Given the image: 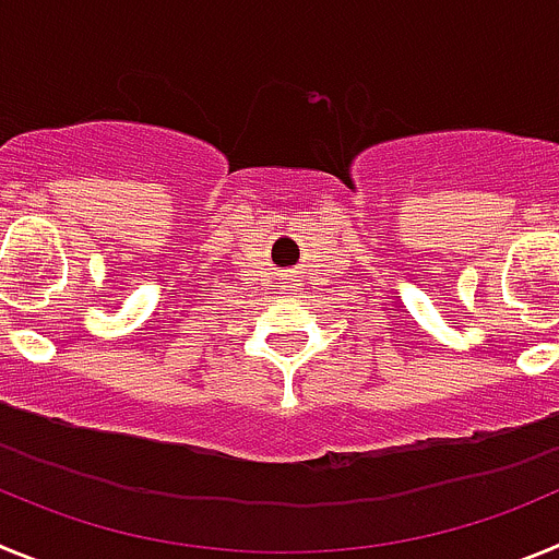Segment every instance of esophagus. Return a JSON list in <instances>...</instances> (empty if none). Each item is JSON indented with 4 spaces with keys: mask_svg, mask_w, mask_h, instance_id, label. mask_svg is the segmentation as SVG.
Returning <instances> with one entry per match:
<instances>
[{
    "mask_svg": "<svg viewBox=\"0 0 559 559\" xmlns=\"http://www.w3.org/2000/svg\"><path fill=\"white\" fill-rule=\"evenodd\" d=\"M294 283H296V280H294Z\"/></svg>",
    "mask_w": 559,
    "mask_h": 559,
    "instance_id": "esophagus-1",
    "label": "esophagus"
}]
</instances>
